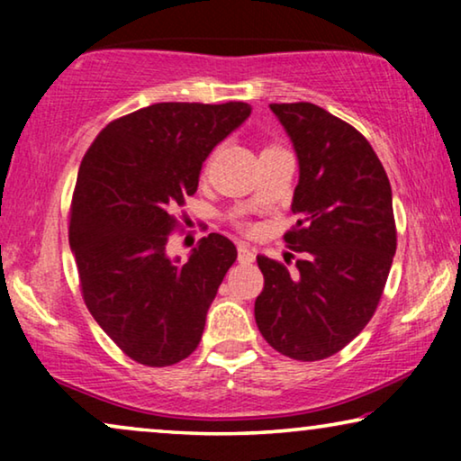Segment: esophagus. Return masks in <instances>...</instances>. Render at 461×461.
<instances>
[{"label": "esophagus", "mask_w": 461, "mask_h": 461, "mask_svg": "<svg viewBox=\"0 0 461 461\" xmlns=\"http://www.w3.org/2000/svg\"><path fill=\"white\" fill-rule=\"evenodd\" d=\"M237 251H239V262L249 264V262H254V260H256V249H254V248H249V245L239 243Z\"/></svg>", "instance_id": "esophagus-1"}]
</instances>
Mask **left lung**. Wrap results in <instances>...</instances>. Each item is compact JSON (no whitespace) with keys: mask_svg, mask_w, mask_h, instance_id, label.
I'll use <instances>...</instances> for the list:
<instances>
[{"mask_svg":"<svg viewBox=\"0 0 461 461\" xmlns=\"http://www.w3.org/2000/svg\"><path fill=\"white\" fill-rule=\"evenodd\" d=\"M298 157L285 241L295 270L258 256L264 289L256 323L276 352L321 361L342 350L374 317L396 251L393 191L371 144L311 103L270 104Z\"/></svg>","mask_w":461,"mask_h":461,"instance_id":"obj_1","label":"left lung"}]
</instances>
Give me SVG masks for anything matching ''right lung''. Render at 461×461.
Segmentation results:
<instances>
[{
    "label": "right lung",
    "instance_id": "obj_1",
    "mask_svg": "<svg viewBox=\"0 0 461 461\" xmlns=\"http://www.w3.org/2000/svg\"><path fill=\"white\" fill-rule=\"evenodd\" d=\"M249 115L248 103L150 104L106 125L81 161L68 226L81 292L136 363L166 367L199 346L237 248L210 232L186 260L169 258L172 212L197 193L213 147Z\"/></svg>",
    "mask_w": 461,
    "mask_h": 461
}]
</instances>
